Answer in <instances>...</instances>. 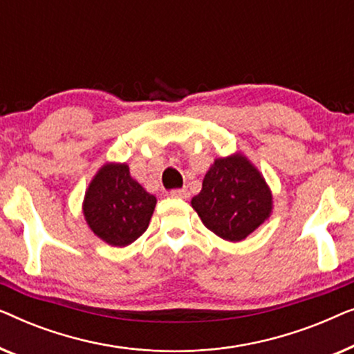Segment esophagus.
<instances>
[{
  "label": "esophagus",
  "instance_id": "obj_1",
  "mask_svg": "<svg viewBox=\"0 0 354 354\" xmlns=\"http://www.w3.org/2000/svg\"><path fill=\"white\" fill-rule=\"evenodd\" d=\"M171 196L180 198V200H188V198H190V192H188L187 188H177V190L171 192Z\"/></svg>",
  "mask_w": 354,
  "mask_h": 354
}]
</instances>
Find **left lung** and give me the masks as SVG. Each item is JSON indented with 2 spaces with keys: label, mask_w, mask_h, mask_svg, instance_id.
<instances>
[{
  "label": "left lung",
  "mask_w": 354,
  "mask_h": 354,
  "mask_svg": "<svg viewBox=\"0 0 354 354\" xmlns=\"http://www.w3.org/2000/svg\"><path fill=\"white\" fill-rule=\"evenodd\" d=\"M272 192L245 154L217 158L206 172L192 207L211 232L227 241H241L272 214Z\"/></svg>",
  "instance_id": "left-lung-1"
}]
</instances>
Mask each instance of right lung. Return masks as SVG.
<instances>
[{
    "label": "right lung",
    "instance_id": "1",
    "mask_svg": "<svg viewBox=\"0 0 354 354\" xmlns=\"http://www.w3.org/2000/svg\"><path fill=\"white\" fill-rule=\"evenodd\" d=\"M156 196L130 176L125 162H106L91 178L82 212L93 234L111 246H127L145 234Z\"/></svg>",
    "mask_w": 354,
    "mask_h": 354
}]
</instances>
